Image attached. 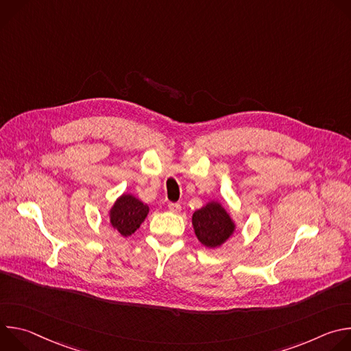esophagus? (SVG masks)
<instances>
[{
    "label": "esophagus",
    "instance_id": "esophagus-1",
    "mask_svg": "<svg viewBox=\"0 0 351 351\" xmlns=\"http://www.w3.org/2000/svg\"><path fill=\"white\" fill-rule=\"evenodd\" d=\"M168 208H169L171 213H175V214L180 213V210H182L180 204H178V203H169V204H168Z\"/></svg>",
    "mask_w": 351,
    "mask_h": 351
}]
</instances>
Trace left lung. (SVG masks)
Segmentation results:
<instances>
[{"instance_id": "obj_1", "label": "left lung", "mask_w": 351, "mask_h": 351, "mask_svg": "<svg viewBox=\"0 0 351 351\" xmlns=\"http://www.w3.org/2000/svg\"><path fill=\"white\" fill-rule=\"evenodd\" d=\"M193 226L197 239L207 247H218L233 233L234 225L218 203H210L193 214Z\"/></svg>"}]
</instances>
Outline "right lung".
Here are the masks:
<instances>
[{
  "label": "right lung",
  "instance_id": "obj_1",
  "mask_svg": "<svg viewBox=\"0 0 351 351\" xmlns=\"http://www.w3.org/2000/svg\"><path fill=\"white\" fill-rule=\"evenodd\" d=\"M148 214V207L130 194H123L117 199L111 210V223L122 234L130 236L141 225Z\"/></svg>",
  "mask_w": 351,
  "mask_h": 351
}]
</instances>
